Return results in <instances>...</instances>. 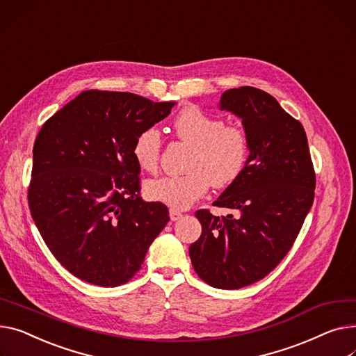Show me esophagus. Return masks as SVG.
<instances>
[{"label":"esophagus","mask_w":356,"mask_h":356,"mask_svg":"<svg viewBox=\"0 0 356 356\" xmlns=\"http://www.w3.org/2000/svg\"><path fill=\"white\" fill-rule=\"evenodd\" d=\"M181 218H183V213H181V211H179V210H176V209H170V219H172L173 222L180 220Z\"/></svg>","instance_id":"esophagus-1"}]
</instances>
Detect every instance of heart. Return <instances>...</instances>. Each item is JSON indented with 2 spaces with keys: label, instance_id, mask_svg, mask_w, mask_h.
Listing matches in <instances>:
<instances>
[{
  "label": "heart",
  "instance_id": "obj_1",
  "mask_svg": "<svg viewBox=\"0 0 356 356\" xmlns=\"http://www.w3.org/2000/svg\"><path fill=\"white\" fill-rule=\"evenodd\" d=\"M183 143L192 146L183 176H164L147 181L146 196L176 210L193 206L210 184L227 187L246 169L250 154L249 136L241 126H227L218 117L197 108L183 110L173 123ZM161 137L157 129L140 131L133 143V157L141 170L154 172L159 165Z\"/></svg>",
  "mask_w": 356,
  "mask_h": 356
}]
</instances>
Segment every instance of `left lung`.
<instances>
[{"instance_id":"obj_1","label":"left lung","mask_w":356,"mask_h":356,"mask_svg":"<svg viewBox=\"0 0 356 356\" xmlns=\"http://www.w3.org/2000/svg\"><path fill=\"white\" fill-rule=\"evenodd\" d=\"M219 110L239 117L250 141L245 172L213 202L238 216L197 210L202 234L188 254L206 283L230 291L264 279L291 250L314 203L315 172L302 124L266 91L226 90Z\"/></svg>"}]
</instances>
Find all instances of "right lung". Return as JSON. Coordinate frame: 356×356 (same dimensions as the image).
<instances>
[{"label":"right lung","mask_w":356,"mask_h":356,"mask_svg":"<svg viewBox=\"0 0 356 356\" xmlns=\"http://www.w3.org/2000/svg\"><path fill=\"white\" fill-rule=\"evenodd\" d=\"M175 104L88 90L41 127L29 204L45 245L76 277L106 288L123 285L168 225V207L140 196L131 149L137 134Z\"/></svg>","instance_id":"right-lung-1"}]
</instances>
